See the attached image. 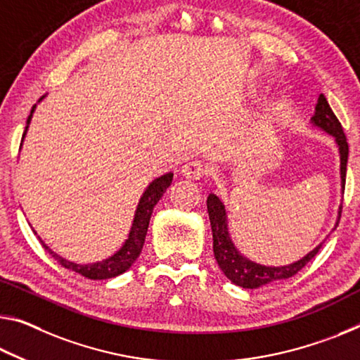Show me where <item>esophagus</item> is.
<instances>
[{"mask_svg": "<svg viewBox=\"0 0 360 360\" xmlns=\"http://www.w3.org/2000/svg\"><path fill=\"white\" fill-rule=\"evenodd\" d=\"M181 174L184 176L186 179H191V181L200 179L202 176L205 174L203 163L198 162V160H191V162H187L186 165H182Z\"/></svg>", "mask_w": 360, "mask_h": 360, "instance_id": "esophagus-1", "label": "esophagus"}]
</instances>
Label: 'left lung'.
Here are the masks:
<instances>
[{"instance_id":"left-lung-1","label":"left lung","mask_w":360,"mask_h":360,"mask_svg":"<svg viewBox=\"0 0 360 360\" xmlns=\"http://www.w3.org/2000/svg\"><path fill=\"white\" fill-rule=\"evenodd\" d=\"M311 123L314 127L322 129L323 133L333 136L336 142V147H338L340 152V178H341V191L345 192V182H346V163H347V142L346 136L343 133V128H341V123L338 118L335 117L332 108H330L325 96L321 94L317 99L316 104V112L311 117ZM207 208H208V216H210V224H211V232H213V252L214 258L221 271L224 272V276L229 278L232 283L238 285L242 288H259L262 285H267L271 282L283 281V278H288L298 274L303 267L309 262L314 256L319 253L322 243H319L312 252L307 253L303 258L292 262V264L287 266H264L259 264V262L248 259L247 256H243L238 248L233 245L229 227H227V211L224 203H222L221 198L214 193H210L207 198ZM341 216V205L338 208V219H336V224L333 229L338 226Z\"/></svg>"}]
</instances>
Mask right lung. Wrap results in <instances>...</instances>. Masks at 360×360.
Segmentation results:
<instances>
[{
    "instance_id": "right-lung-1",
    "label": "right lung",
    "mask_w": 360,
    "mask_h": 360,
    "mask_svg": "<svg viewBox=\"0 0 360 360\" xmlns=\"http://www.w3.org/2000/svg\"><path fill=\"white\" fill-rule=\"evenodd\" d=\"M44 98H46V94L41 96L38 102H41ZM35 108H37V104L32 107L30 115H28V118H27V127H25L24 134H22V142H24V139H25L28 124H30V122H32V117H33V112H35ZM20 149H22V144H20ZM171 181H173V173H167V174L160 176V178H157V179H153L150 184L146 187L144 193H142L139 198L138 207H136L133 224H131L128 238L124 240V243L122 245V248H120L118 252H115L112 256H108V258H105V259L98 261V262H91V264H78V262L68 261L65 258H62L60 255L54 253L53 250H51L48 245L38 237L39 242H41L43 248L46 250V252L53 256L54 259L60 262V266H64V267H67V269H70L73 272H78L79 276L91 278V281H104V278L117 277V276H120V274L127 272L129 267L133 266V262L139 258L142 247H144V242H146L147 229H149V222H150L153 207H155L160 198L163 197V193L167 192V189L171 186Z\"/></svg>"
}]
</instances>
